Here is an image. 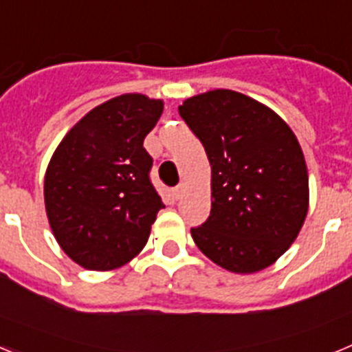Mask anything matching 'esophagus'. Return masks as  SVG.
Returning a JSON list of instances; mask_svg holds the SVG:
<instances>
[{"label": "esophagus", "mask_w": 352, "mask_h": 352, "mask_svg": "<svg viewBox=\"0 0 352 352\" xmlns=\"http://www.w3.org/2000/svg\"><path fill=\"white\" fill-rule=\"evenodd\" d=\"M183 192H185V185H183V183H179V185L176 186V188H174V190H173L174 199H182L183 197Z\"/></svg>", "instance_id": "34e87169"}]
</instances>
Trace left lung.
I'll return each mask as SVG.
<instances>
[{"label":"left lung","mask_w":352,"mask_h":352,"mask_svg":"<svg viewBox=\"0 0 352 352\" xmlns=\"http://www.w3.org/2000/svg\"><path fill=\"white\" fill-rule=\"evenodd\" d=\"M178 111L211 166V213L190 229L195 245L227 272L268 268L298 238L309 211L296 135L275 111L232 89L186 98Z\"/></svg>","instance_id":"obj_1"}]
</instances>
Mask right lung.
<instances>
[{
  "instance_id": "add662e5",
  "label": "right lung",
  "mask_w": 352,
  "mask_h": 352,
  "mask_svg": "<svg viewBox=\"0 0 352 352\" xmlns=\"http://www.w3.org/2000/svg\"><path fill=\"white\" fill-rule=\"evenodd\" d=\"M162 111L164 102L141 93L111 98L80 118L51 157L43 182L49 226L82 268L116 270L144 248L164 203L142 142Z\"/></svg>"
}]
</instances>
